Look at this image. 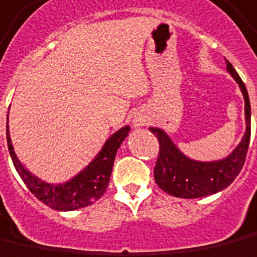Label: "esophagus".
<instances>
[{"mask_svg": "<svg viewBox=\"0 0 257 257\" xmlns=\"http://www.w3.org/2000/svg\"><path fill=\"white\" fill-rule=\"evenodd\" d=\"M132 123H134L135 128H142L147 123V116L142 115V114H136L134 116V119H132Z\"/></svg>", "mask_w": 257, "mask_h": 257, "instance_id": "34e87169", "label": "esophagus"}]
</instances>
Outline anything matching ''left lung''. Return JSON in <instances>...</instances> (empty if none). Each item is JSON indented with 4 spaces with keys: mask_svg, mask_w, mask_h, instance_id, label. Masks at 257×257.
<instances>
[{
    "mask_svg": "<svg viewBox=\"0 0 257 257\" xmlns=\"http://www.w3.org/2000/svg\"><path fill=\"white\" fill-rule=\"evenodd\" d=\"M225 64L227 71L238 83L245 100L246 129L242 141L232 150V153L221 160L197 161L185 156L164 129L154 126L149 128L160 143L159 159L154 167V179L156 184L171 196L196 199L217 193L232 184L243 167L250 142V103L245 83L227 60Z\"/></svg>",
    "mask_w": 257,
    "mask_h": 257,
    "instance_id": "obj_1",
    "label": "left lung"
}]
</instances>
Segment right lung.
Segmentation results:
<instances>
[{
    "label": "right lung",
    "mask_w": 257,
    "mask_h": 257,
    "mask_svg": "<svg viewBox=\"0 0 257 257\" xmlns=\"http://www.w3.org/2000/svg\"><path fill=\"white\" fill-rule=\"evenodd\" d=\"M129 131L131 126L126 125L118 129L115 134L111 135L97 156L89 163V166L78 172L73 178L62 184L46 182L39 177H36L35 174H32L23 166L12 146L8 125H7V142H8V150L12 163L29 191L51 209L58 211H71V210L86 207L103 196L110 182L115 154L119 146L122 145V142L125 141V138L128 136Z\"/></svg>",
    "instance_id": "right-lung-1"
}]
</instances>
